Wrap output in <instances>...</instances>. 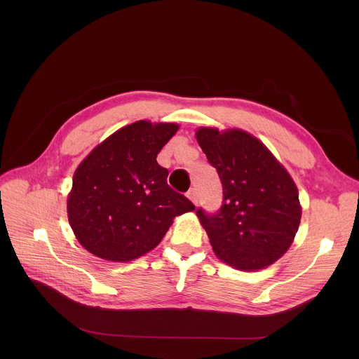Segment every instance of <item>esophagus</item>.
Instances as JSON below:
<instances>
[{
	"mask_svg": "<svg viewBox=\"0 0 359 359\" xmlns=\"http://www.w3.org/2000/svg\"><path fill=\"white\" fill-rule=\"evenodd\" d=\"M186 196H187V197H189V198L196 204V201H197V193H196V189H193V187H191V189L187 191V194H186Z\"/></svg>",
	"mask_w": 359,
	"mask_h": 359,
	"instance_id": "esophagus-1",
	"label": "esophagus"
}]
</instances>
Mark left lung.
I'll return each mask as SVG.
<instances>
[{"instance_id":"8db88e82","label":"left lung","mask_w":359,"mask_h":359,"mask_svg":"<svg viewBox=\"0 0 359 359\" xmlns=\"http://www.w3.org/2000/svg\"><path fill=\"white\" fill-rule=\"evenodd\" d=\"M223 186L217 212L196 210L217 257L238 270H260L288 250L301 220L298 190L271 151L238 130L196 133Z\"/></svg>"}]
</instances>
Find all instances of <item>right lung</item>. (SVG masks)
Instances as JSON below:
<instances>
[{
    "instance_id": "right-lung-1",
    "label": "right lung",
    "mask_w": 359,
    "mask_h": 359,
    "mask_svg": "<svg viewBox=\"0 0 359 359\" xmlns=\"http://www.w3.org/2000/svg\"><path fill=\"white\" fill-rule=\"evenodd\" d=\"M175 123L128 125L95 147L74 175L68 219L78 241L96 257L130 262L155 248L173 219L194 204L168 184L156 158Z\"/></svg>"
}]
</instances>
